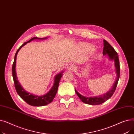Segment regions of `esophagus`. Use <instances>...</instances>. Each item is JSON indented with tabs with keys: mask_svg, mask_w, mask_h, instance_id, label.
<instances>
[{
	"mask_svg": "<svg viewBox=\"0 0 134 134\" xmlns=\"http://www.w3.org/2000/svg\"><path fill=\"white\" fill-rule=\"evenodd\" d=\"M75 66L73 64H69L68 65H67V69L68 70V71H74L75 69Z\"/></svg>",
	"mask_w": 134,
	"mask_h": 134,
	"instance_id": "34e87169",
	"label": "esophagus"
}]
</instances>
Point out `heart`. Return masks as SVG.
I'll list each match as a JSON object with an SVG mask.
<instances>
[{"label": "heart", "instance_id": "heart-1", "mask_svg": "<svg viewBox=\"0 0 134 134\" xmlns=\"http://www.w3.org/2000/svg\"><path fill=\"white\" fill-rule=\"evenodd\" d=\"M83 48H84V49H85V51L87 53H90V52L93 51L94 49L93 46H90V45L85 46H84Z\"/></svg>", "mask_w": 134, "mask_h": 134}]
</instances>
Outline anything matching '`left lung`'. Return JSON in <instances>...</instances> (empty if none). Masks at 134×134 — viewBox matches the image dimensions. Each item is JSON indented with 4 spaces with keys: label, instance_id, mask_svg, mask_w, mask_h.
<instances>
[{
    "label": "left lung",
    "instance_id": "obj_1",
    "mask_svg": "<svg viewBox=\"0 0 134 134\" xmlns=\"http://www.w3.org/2000/svg\"><path fill=\"white\" fill-rule=\"evenodd\" d=\"M104 48H103V55H107L109 56V58L111 60H114L115 62V67L116 68V73L117 74V78L116 80L114 83V84L112 86V88L109 90L108 92L104 93L103 95L99 96H96V97H87L83 96L82 95L80 94L79 92H77L75 88V92L76 94L78 95L80 99L83 102L87 104L90 105H97L102 104L103 103L105 102L106 100H108L111 96L113 95L115 91L116 90L117 83L118 82V80L119 79V75H120V66H119V61L118 59V56L117 52L115 51L114 48L112 47L108 42L104 40Z\"/></svg>",
    "mask_w": 134,
    "mask_h": 134
}]
</instances>
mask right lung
I'll list each match as a JSON object with an SVG mask.
<instances>
[{"label":"right lung","mask_w":134,"mask_h":134,"mask_svg":"<svg viewBox=\"0 0 134 134\" xmlns=\"http://www.w3.org/2000/svg\"><path fill=\"white\" fill-rule=\"evenodd\" d=\"M46 38L33 37L31 39H30L29 41L24 43V44H23L19 47V48L18 49L16 53V54L15 56V59H14V61L12 65V73L13 81H14V83H15V87L18 94L26 103L34 107L44 106V105H46L49 103H51L53 101L54 97H55L56 93H57L59 85V82L60 81L62 76L63 75V71L59 73L55 76L54 85L52 87V88L51 89V90L49 91L47 94L41 96L32 94L31 93L26 92V91L22 87V86L20 85V83L19 82L17 79L16 72V57L19 51L21 48H22L23 46L25 45L27 43H29V42H30L31 41H32L35 39L44 40Z\"/></svg>","instance_id":"obj_1"}]
</instances>
